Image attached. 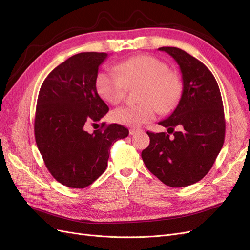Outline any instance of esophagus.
Listing matches in <instances>:
<instances>
[{"mask_svg":"<svg viewBox=\"0 0 250 250\" xmlns=\"http://www.w3.org/2000/svg\"><path fill=\"white\" fill-rule=\"evenodd\" d=\"M141 131V129L140 128H135V127H132V128H130V130H129V133L131 134V135H133V134H135V133H138V132H140Z\"/></svg>","mask_w":250,"mask_h":250,"instance_id":"esophagus-1","label":"esophagus"}]
</instances>
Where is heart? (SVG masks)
<instances>
[{
	"instance_id": "1",
	"label": "heart",
	"mask_w": 250,
	"mask_h": 250,
	"mask_svg": "<svg viewBox=\"0 0 250 250\" xmlns=\"http://www.w3.org/2000/svg\"><path fill=\"white\" fill-rule=\"evenodd\" d=\"M140 85L137 105H124L111 112L113 122L138 127L153 120L157 110L169 112L183 93V82L176 72L170 71L163 60L149 55L127 59L115 66V72L97 76L96 89L104 101L117 104L126 87Z\"/></svg>"
}]
</instances>
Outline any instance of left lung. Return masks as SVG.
<instances>
[{"label":"left lung","instance_id":"left-lung-1","mask_svg":"<svg viewBox=\"0 0 250 250\" xmlns=\"http://www.w3.org/2000/svg\"><path fill=\"white\" fill-rule=\"evenodd\" d=\"M158 50L168 53L179 65L183 93L176 108L158 123L168 128V133L147 131L150 144L142 151V158L165 185L191 186L207 175L223 146L225 120L220 89L214 75L188 53L174 47Z\"/></svg>","mask_w":250,"mask_h":250}]
</instances>
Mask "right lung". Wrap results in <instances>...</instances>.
I'll use <instances>...</instances> for the list:
<instances>
[{
	"label": "right lung",
	"mask_w": 250,
	"mask_h": 250,
	"mask_svg": "<svg viewBox=\"0 0 250 250\" xmlns=\"http://www.w3.org/2000/svg\"><path fill=\"white\" fill-rule=\"evenodd\" d=\"M106 57V53L83 52L66 59L44 79L37 98V148L52 176L69 188L92 185L107 167L111 145L129 134L119 124L85 130L87 123L108 111L96 89L98 70Z\"/></svg>",
	"instance_id": "obj_1"
}]
</instances>
